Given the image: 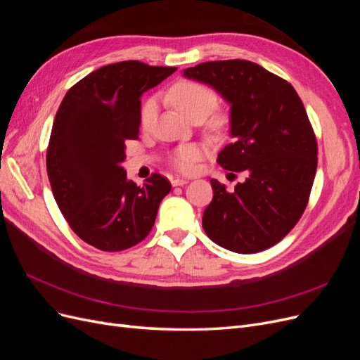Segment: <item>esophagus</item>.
I'll return each instance as SVG.
<instances>
[{
	"instance_id": "obj_1",
	"label": "esophagus",
	"mask_w": 360,
	"mask_h": 360,
	"mask_svg": "<svg viewBox=\"0 0 360 360\" xmlns=\"http://www.w3.org/2000/svg\"><path fill=\"white\" fill-rule=\"evenodd\" d=\"M171 183H172V186H183V184L188 183V180L186 179H174Z\"/></svg>"
}]
</instances>
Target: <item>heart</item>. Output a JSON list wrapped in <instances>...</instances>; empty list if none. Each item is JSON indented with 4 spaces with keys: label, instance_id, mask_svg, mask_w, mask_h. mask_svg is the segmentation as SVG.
Wrapping results in <instances>:
<instances>
[{
    "label": "heart",
    "instance_id": "heart-1",
    "mask_svg": "<svg viewBox=\"0 0 360 360\" xmlns=\"http://www.w3.org/2000/svg\"><path fill=\"white\" fill-rule=\"evenodd\" d=\"M172 103L186 117L195 112H205L209 115L217 105L216 94L201 82L180 81L169 91ZM158 103L155 99H148L141 108L139 122L143 127H148L156 117ZM201 158V151L195 146H181L171 155L172 167L180 172H192L197 168Z\"/></svg>",
    "mask_w": 360,
    "mask_h": 360
}]
</instances>
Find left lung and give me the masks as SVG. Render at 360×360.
<instances>
[{"label":"left lung","mask_w":360,"mask_h":360,"mask_svg":"<svg viewBox=\"0 0 360 360\" xmlns=\"http://www.w3.org/2000/svg\"><path fill=\"white\" fill-rule=\"evenodd\" d=\"M230 103L233 143L217 155L248 179L228 192L212 179L213 200L202 214L212 240L237 254L281 242L297 224L317 171V139L292 85L246 60L207 61L183 70Z\"/></svg>","instance_id":"1"}]
</instances>
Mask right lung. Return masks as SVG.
<instances>
[{
    "label": "right lung",
    "instance_id": "right-lung-1",
    "mask_svg": "<svg viewBox=\"0 0 360 360\" xmlns=\"http://www.w3.org/2000/svg\"><path fill=\"white\" fill-rule=\"evenodd\" d=\"M176 70L120 61L86 75L64 96L46 169L63 216L85 243L117 252L144 240L153 228L171 183L151 174L138 186L122 163L126 141L139 134L141 96Z\"/></svg>",
    "mask_w": 360,
    "mask_h": 360
}]
</instances>
